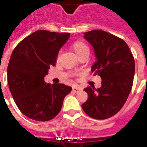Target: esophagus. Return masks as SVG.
I'll return each mask as SVG.
<instances>
[{"instance_id": "esophagus-1", "label": "esophagus", "mask_w": 147, "mask_h": 147, "mask_svg": "<svg viewBox=\"0 0 147 147\" xmlns=\"http://www.w3.org/2000/svg\"><path fill=\"white\" fill-rule=\"evenodd\" d=\"M81 90H82V88L79 87H76V86H74V87L72 88V91H73L74 92H76V93L78 92L79 91H81Z\"/></svg>"}]
</instances>
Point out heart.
I'll return each mask as SVG.
<instances>
[{"instance_id":"heart-1","label":"heart","mask_w":147,"mask_h":147,"mask_svg":"<svg viewBox=\"0 0 147 147\" xmlns=\"http://www.w3.org/2000/svg\"><path fill=\"white\" fill-rule=\"evenodd\" d=\"M71 49L78 56L85 53H89V48L88 45L82 41H76L71 45Z\"/></svg>"}]
</instances>
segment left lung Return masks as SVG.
Listing matches in <instances>:
<instances>
[{
  "instance_id": "8db88e82",
  "label": "left lung",
  "mask_w": 147,
  "mask_h": 147,
  "mask_svg": "<svg viewBox=\"0 0 147 147\" xmlns=\"http://www.w3.org/2000/svg\"><path fill=\"white\" fill-rule=\"evenodd\" d=\"M94 50L92 71L101 78V86L85 88L88 98L82 109L91 117L105 120L122 108L130 94L135 71L134 59L122 39L100 30L84 33Z\"/></svg>"
}]
</instances>
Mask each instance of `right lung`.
<instances>
[{"mask_svg":"<svg viewBox=\"0 0 147 147\" xmlns=\"http://www.w3.org/2000/svg\"><path fill=\"white\" fill-rule=\"evenodd\" d=\"M69 36V33L37 30L13 51L7 66L8 85L20 111L29 118L37 121L54 118L72 89L64 84L51 85L44 81Z\"/></svg>","mask_w":147,"mask_h":147,"instance_id":"obj_1","label":"right lung"}]
</instances>
